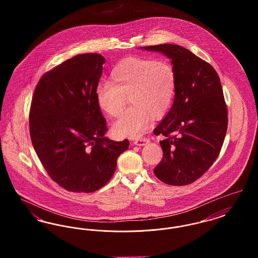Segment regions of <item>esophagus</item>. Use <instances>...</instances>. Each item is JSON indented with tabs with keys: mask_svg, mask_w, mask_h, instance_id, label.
<instances>
[{
	"mask_svg": "<svg viewBox=\"0 0 258 258\" xmlns=\"http://www.w3.org/2000/svg\"><path fill=\"white\" fill-rule=\"evenodd\" d=\"M149 142H150V138L147 137V136H143L141 138L135 139L134 143H135L136 146H145V145H147Z\"/></svg>",
	"mask_w": 258,
	"mask_h": 258,
	"instance_id": "obj_1",
	"label": "esophagus"
}]
</instances>
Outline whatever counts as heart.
Returning <instances> with one entry per match:
<instances>
[{
	"label": "heart",
	"instance_id": "heart-1",
	"mask_svg": "<svg viewBox=\"0 0 258 258\" xmlns=\"http://www.w3.org/2000/svg\"><path fill=\"white\" fill-rule=\"evenodd\" d=\"M176 94V74L169 61L145 57H128L111 71L109 83L98 85V108L110 118L122 113L130 98L132 106L114 123V134L138 137L150 125L152 117L162 118L171 107Z\"/></svg>",
	"mask_w": 258,
	"mask_h": 258
}]
</instances>
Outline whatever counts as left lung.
I'll return each instance as SVG.
<instances>
[{
  "label": "left lung",
  "instance_id": "1",
  "mask_svg": "<svg viewBox=\"0 0 258 258\" xmlns=\"http://www.w3.org/2000/svg\"><path fill=\"white\" fill-rule=\"evenodd\" d=\"M142 49L164 54L176 74L173 105L154 130L163 137V157L154 173L165 184H191L217 160L226 135L227 107L220 77L207 61L180 45Z\"/></svg>",
  "mask_w": 258,
  "mask_h": 258
}]
</instances>
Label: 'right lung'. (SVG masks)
<instances>
[{"mask_svg": "<svg viewBox=\"0 0 258 258\" xmlns=\"http://www.w3.org/2000/svg\"><path fill=\"white\" fill-rule=\"evenodd\" d=\"M105 59L74 56L43 74L31 103L34 149L50 178L73 192H94L116 170L130 142L105 137L107 125L96 100Z\"/></svg>", "mask_w": 258, "mask_h": 258, "instance_id": "1", "label": "right lung"}]
</instances>
